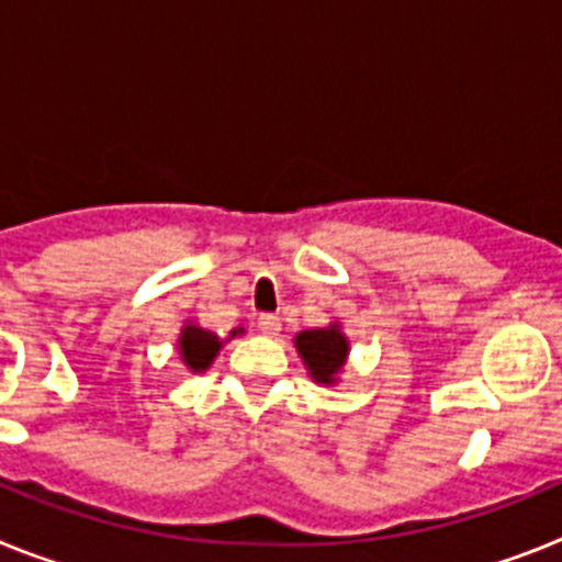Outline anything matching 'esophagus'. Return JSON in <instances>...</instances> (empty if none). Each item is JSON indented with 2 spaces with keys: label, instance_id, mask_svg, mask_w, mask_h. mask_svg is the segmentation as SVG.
Listing matches in <instances>:
<instances>
[{
  "label": "esophagus",
  "instance_id": "esophagus-1",
  "mask_svg": "<svg viewBox=\"0 0 562 562\" xmlns=\"http://www.w3.org/2000/svg\"><path fill=\"white\" fill-rule=\"evenodd\" d=\"M257 328H260V334H266V336H277L282 328V322H280V316H274V314H260L257 316Z\"/></svg>",
  "mask_w": 562,
  "mask_h": 562
}]
</instances>
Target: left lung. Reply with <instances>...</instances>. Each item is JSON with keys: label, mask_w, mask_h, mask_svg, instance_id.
<instances>
[{"label": "left lung", "mask_w": 562, "mask_h": 562, "mask_svg": "<svg viewBox=\"0 0 562 562\" xmlns=\"http://www.w3.org/2000/svg\"><path fill=\"white\" fill-rule=\"evenodd\" d=\"M296 350L308 364L311 375L316 382L330 384L334 375L339 373V368L345 364V356H348V339L341 336L339 325H330V328L319 330H302L296 336Z\"/></svg>", "instance_id": "obj_1"}]
</instances>
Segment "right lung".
I'll return each mask as SVG.
<instances>
[{"label":"right lung","mask_w":562,"mask_h":562,"mask_svg":"<svg viewBox=\"0 0 562 562\" xmlns=\"http://www.w3.org/2000/svg\"><path fill=\"white\" fill-rule=\"evenodd\" d=\"M237 334V330H234ZM221 350V341L217 336L209 334V330L198 328V325H189L180 334V353L187 359V364L192 370H206L212 364V359Z\"/></svg>","instance_id":"add662e5"}]
</instances>
